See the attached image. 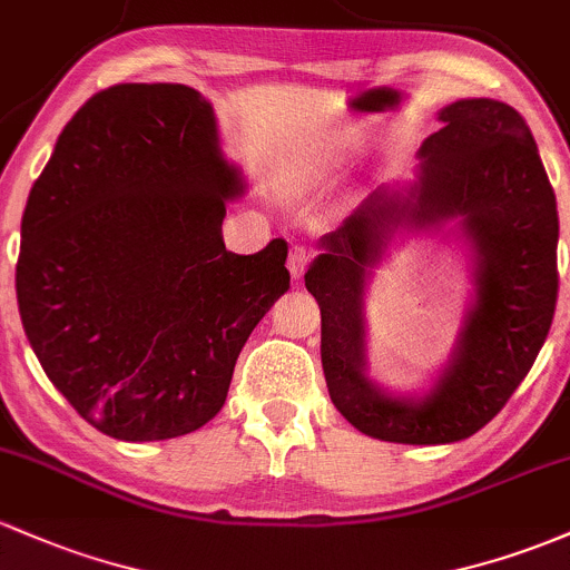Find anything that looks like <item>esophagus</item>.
I'll use <instances>...</instances> for the list:
<instances>
[{"label": "esophagus", "instance_id": "34e87169", "mask_svg": "<svg viewBox=\"0 0 570 570\" xmlns=\"http://www.w3.org/2000/svg\"><path fill=\"white\" fill-rule=\"evenodd\" d=\"M309 258H312L309 249H304V247L291 249V255H287V272H291L293 279L304 277V272H307V266H309Z\"/></svg>", "mask_w": 570, "mask_h": 570}]
</instances>
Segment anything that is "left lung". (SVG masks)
Wrapping results in <instances>:
<instances>
[{
	"instance_id": "8db88e82",
	"label": "left lung",
	"mask_w": 570,
	"mask_h": 570,
	"mask_svg": "<svg viewBox=\"0 0 570 570\" xmlns=\"http://www.w3.org/2000/svg\"><path fill=\"white\" fill-rule=\"evenodd\" d=\"M438 121L415 179L377 187L317 242L304 274L321 307L328 396L385 443L445 445L487 426L530 372L557 304V200L530 127L489 97L451 102ZM443 227L469 253L474 291L431 389L396 395L365 372V291L394 243Z\"/></svg>"
}]
</instances>
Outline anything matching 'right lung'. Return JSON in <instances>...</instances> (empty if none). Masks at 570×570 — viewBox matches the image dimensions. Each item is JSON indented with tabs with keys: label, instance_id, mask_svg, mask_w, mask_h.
<instances>
[{
	"label": "right lung",
	"instance_id": "add662e5",
	"mask_svg": "<svg viewBox=\"0 0 570 570\" xmlns=\"http://www.w3.org/2000/svg\"><path fill=\"white\" fill-rule=\"evenodd\" d=\"M244 189L212 102L185 83H119L67 121L23 209L18 312L48 381L108 438L212 421L291 287L283 238L225 249Z\"/></svg>",
	"mask_w": 570,
	"mask_h": 570
}]
</instances>
